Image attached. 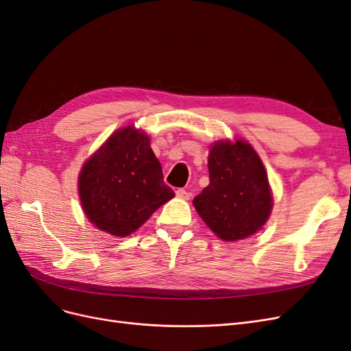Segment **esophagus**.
<instances>
[{"mask_svg":"<svg viewBox=\"0 0 351 351\" xmlns=\"http://www.w3.org/2000/svg\"><path fill=\"white\" fill-rule=\"evenodd\" d=\"M176 195L178 197H182V199H190V197H192V193H190L189 190H186V189H177L176 190Z\"/></svg>","mask_w":351,"mask_h":351,"instance_id":"esophagus-1","label":"esophagus"}]
</instances>
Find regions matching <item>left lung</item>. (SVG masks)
Segmentation results:
<instances>
[{
    "label": "left lung",
    "mask_w": 351,
    "mask_h": 351,
    "mask_svg": "<svg viewBox=\"0 0 351 351\" xmlns=\"http://www.w3.org/2000/svg\"><path fill=\"white\" fill-rule=\"evenodd\" d=\"M209 184L193 199L199 215L227 241L241 240L267 222L272 197L267 171L244 141L218 142L209 152Z\"/></svg>",
    "instance_id": "8db88e82"
}]
</instances>
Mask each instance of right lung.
Segmentation results:
<instances>
[{"label": "right lung", "mask_w": 351, "mask_h": 351, "mask_svg": "<svg viewBox=\"0 0 351 351\" xmlns=\"http://www.w3.org/2000/svg\"><path fill=\"white\" fill-rule=\"evenodd\" d=\"M79 195L89 221L119 237L132 234L174 197L149 137L132 127L115 132L84 164Z\"/></svg>", "instance_id": "obj_1"}]
</instances>
